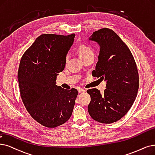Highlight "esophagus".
I'll use <instances>...</instances> for the list:
<instances>
[{
  "instance_id": "esophagus-1",
  "label": "esophagus",
  "mask_w": 155,
  "mask_h": 155,
  "mask_svg": "<svg viewBox=\"0 0 155 155\" xmlns=\"http://www.w3.org/2000/svg\"><path fill=\"white\" fill-rule=\"evenodd\" d=\"M78 91L79 93H83V92H85V90H84V89H82V88H79Z\"/></svg>"
}]
</instances>
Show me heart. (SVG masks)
<instances>
[{"label": "heart", "instance_id": "b5f03b06", "mask_svg": "<svg viewBox=\"0 0 155 155\" xmlns=\"http://www.w3.org/2000/svg\"><path fill=\"white\" fill-rule=\"evenodd\" d=\"M77 51L79 56L81 57L82 59L93 54V51L92 50V49L86 45H80L77 49ZM67 60H68V56L66 58V61H67Z\"/></svg>", "mask_w": 155, "mask_h": 155}]
</instances>
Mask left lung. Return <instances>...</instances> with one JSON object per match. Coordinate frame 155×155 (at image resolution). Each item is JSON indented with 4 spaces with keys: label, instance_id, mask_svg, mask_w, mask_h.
Listing matches in <instances>:
<instances>
[{
    "label": "left lung",
    "instance_id": "left-lung-1",
    "mask_svg": "<svg viewBox=\"0 0 155 155\" xmlns=\"http://www.w3.org/2000/svg\"><path fill=\"white\" fill-rule=\"evenodd\" d=\"M89 40L100 46L92 75L104 79L106 86L103 94L97 89L87 90L88 111L94 120L109 124L125 116L133 104L139 89L138 70L130 49L113 30L100 29Z\"/></svg>",
    "mask_w": 155,
    "mask_h": 155
}]
</instances>
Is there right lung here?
<instances>
[{"instance_id": "1", "label": "right lung", "mask_w": 155, "mask_h": 155, "mask_svg": "<svg viewBox=\"0 0 155 155\" xmlns=\"http://www.w3.org/2000/svg\"><path fill=\"white\" fill-rule=\"evenodd\" d=\"M75 35L42 34L25 51L19 63L20 95L31 117L43 126L55 128L71 116L77 89L56 85Z\"/></svg>"}]
</instances>
